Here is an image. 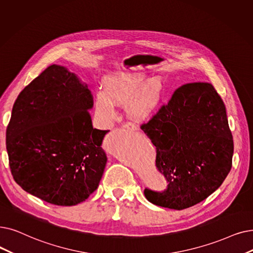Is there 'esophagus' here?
I'll use <instances>...</instances> for the list:
<instances>
[{
  "label": "esophagus",
  "mask_w": 253,
  "mask_h": 253,
  "mask_svg": "<svg viewBox=\"0 0 253 253\" xmlns=\"http://www.w3.org/2000/svg\"><path fill=\"white\" fill-rule=\"evenodd\" d=\"M123 127H124L125 129H127V130H132V131L137 130V127H136L134 124H132V123H126Z\"/></svg>",
  "instance_id": "esophagus-1"
}]
</instances>
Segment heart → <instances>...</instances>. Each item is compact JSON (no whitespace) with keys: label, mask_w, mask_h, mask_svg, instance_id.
<instances>
[{"label":"heart","mask_w":253,"mask_h":253,"mask_svg":"<svg viewBox=\"0 0 253 253\" xmlns=\"http://www.w3.org/2000/svg\"><path fill=\"white\" fill-rule=\"evenodd\" d=\"M162 94V84L156 78L146 81L141 75L127 73L108 76L104 90L96 94L95 116L102 126L107 127L116 118V105H126L131 117L146 119L157 111Z\"/></svg>","instance_id":"1"}]
</instances>
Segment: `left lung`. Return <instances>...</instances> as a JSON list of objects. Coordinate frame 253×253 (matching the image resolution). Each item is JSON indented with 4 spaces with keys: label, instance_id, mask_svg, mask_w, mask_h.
<instances>
[{
    "label": "left lung",
    "instance_id": "1",
    "mask_svg": "<svg viewBox=\"0 0 253 253\" xmlns=\"http://www.w3.org/2000/svg\"><path fill=\"white\" fill-rule=\"evenodd\" d=\"M140 128L156 147V167L169 183L162 192L145 189L154 205L183 210L199 204L232 169L233 135L224 103L211 84L180 86Z\"/></svg>",
    "mask_w": 253,
    "mask_h": 253
}]
</instances>
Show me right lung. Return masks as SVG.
Listing matches in <instances>:
<instances>
[{
    "instance_id": "obj_1",
    "label": "right lung",
    "mask_w": 253,
    "mask_h": 253,
    "mask_svg": "<svg viewBox=\"0 0 253 253\" xmlns=\"http://www.w3.org/2000/svg\"><path fill=\"white\" fill-rule=\"evenodd\" d=\"M87 85L64 66L50 65L20 92L6 130L14 181L57 206H75L98 187L107 157V130L93 128Z\"/></svg>"
}]
</instances>
